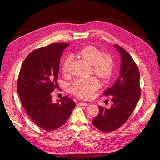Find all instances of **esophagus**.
I'll list each match as a JSON object with an SVG mask.
<instances>
[{
    "label": "esophagus",
    "mask_w": 160,
    "mask_h": 160,
    "mask_svg": "<svg viewBox=\"0 0 160 160\" xmlns=\"http://www.w3.org/2000/svg\"><path fill=\"white\" fill-rule=\"evenodd\" d=\"M78 105H79V106H87V105H88V103H87L85 102H80V103H78Z\"/></svg>",
    "instance_id": "1"
}]
</instances>
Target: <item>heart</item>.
Listing matches in <instances>:
<instances>
[{
  "label": "heart",
  "instance_id": "1",
  "mask_svg": "<svg viewBox=\"0 0 160 160\" xmlns=\"http://www.w3.org/2000/svg\"><path fill=\"white\" fill-rule=\"evenodd\" d=\"M79 55L93 65L92 69L96 75L102 79H106L111 75L113 69V60L111 55H102V52L93 46L84 47L79 52ZM71 60V57H68L62 63V71L65 73L69 71ZM99 87V81L95 77H80L72 82L69 85V89L73 94L82 98L88 99L93 96L94 92Z\"/></svg>",
  "mask_w": 160,
  "mask_h": 160
}]
</instances>
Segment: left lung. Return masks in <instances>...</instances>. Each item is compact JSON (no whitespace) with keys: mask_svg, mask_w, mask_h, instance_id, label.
I'll return each mask as SVG.
<instances>
[{"mask_svg":"<svg viewBox=\"0 0 160 160\" xmlns=\"http://www.w3.org/2000/svg\"><path fill=\"white\" fill-rule=\"evenodd\" d=\"M122 59L120 75L104 95L111 96L113 104L109 109L99 106L98 115L93 124L99 130L111 132L118 129L132 113L140 98L139 72L135 62L123 48L115 45Z\"/></svg>","mask_w":160,"mask_h":160,"instance_id":"1","label":"left lung"}]
</instances>
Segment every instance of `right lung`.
Wrapping results in <instances>:
<instances>
[{"label": "right lung", "instance_id": "add662e5", "mask_svg": "<svg viewBox=\"0 0 160 160\" xmlns=\"http://www.w3.org/2000/svg\"><path fill=\"white\" fill-rule=\"evenodd\" d=\"M68 43H52L32 51L19 72L17 91L26 112L38 127L54 131L69 119L75 103L69 97L52 102L59 62Z\"/></svg>", "mask_w": 160, "mask_h": 160}]
</instances>
